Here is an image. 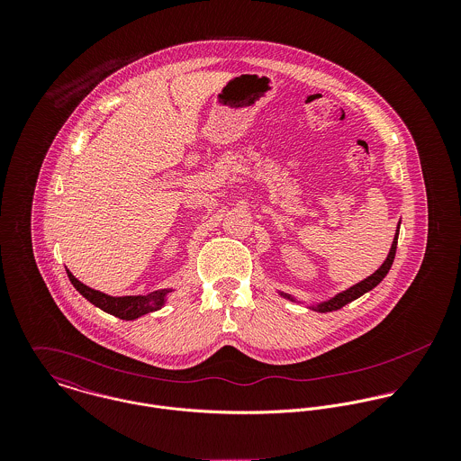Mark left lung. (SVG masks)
<instances>
[{
	"instance_id": "1",
	"label": "left lung",
	"mask_w": 461,
	"mask_h": 461,
	"mask_svg": "<svg viewBox=\"0 0 461 461\" xmlns=\"http://www.w3.org/2000/svg\"><path fill=\"white\" fill-rule=\"evenodd\" d=\"M399 223H401V221H399ZM399 223H397L394 241H393V247H391V250H389L387 259L384 261V264H382V266H380L373 275H369L367 278L360 280L358 284H355V285L348 287L346 291L337 293L333 298H330L327 302H321V303L311 305L309 309H312V311H316V312H331V311H339V309H342L346 303H349V302H353V300L360 298L362 294L369 293L371 289H375V287H376V285H378V284L387 276V273H389L391 266L394 263L395 249H397V236H399ZM280 296H284V298H287V300H291V302H296V298H293V296H291V294H287V293H280Z\"/></svg>"
}]
</instances>
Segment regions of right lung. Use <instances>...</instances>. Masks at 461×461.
<instances>
[{
  "instance_id": "1",
  "label": "right lung",
  "mask_w": 461,
  "mask_h": 461,
  "mask_svg": "<svg viewBox=\"0 0 461 461\" xmlns=\"http://www.w3.org/2000/svg\"><path fill=\"white\" fill-rule=\"evenodd\" d=\"M67 275H68V280L72 282V285L76 287V291L79 294H83L90 303H94L95 307H99L101 311H104L115 318H121L126 321H132L140 316L159 311L167 303V294L174 291V289H159V291H152L149 294H138V296H110V294H104L101 291H95V289L85 285L68 269H67Z\"/></svg>"
}]
</instances>
